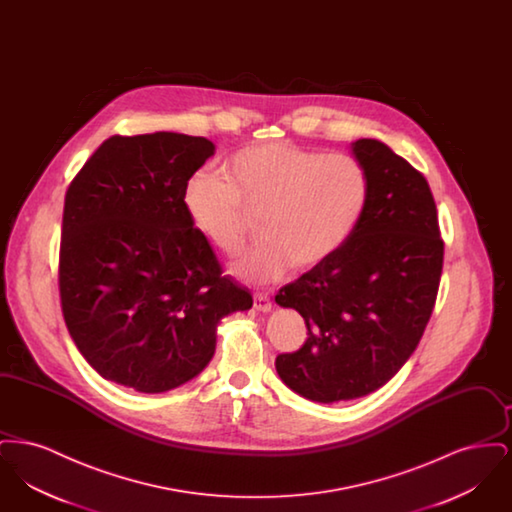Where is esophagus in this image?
I'll use <instances>...</instances> for the list:
<instances>
[{"label":"esophagus","mask_w":512,"mask_h":512,"mask_svg":"<svg viewBox=\"0 0 512 512\" xmlns=\"http://www.w3.org/2000/svg\"><path fill=\"white\" fill-rule=\"evenodd\" d=\"M253 307L261 313H268L272 309V301H270L267 293H255L253 295Z\"/></svg>","instance_id":"esophagus-1"}]
</instances>
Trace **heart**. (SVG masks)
I'll list each match as a JSON object with an SVG mask.
<instances>
[{
	"mask_svg": "<svg viewBox=\"0 0 512 512\" xmlns=\"http://www.w3.org/2000/svg\"><path fill=\"white\" fill-rule=\"evenodd\" d=\"M222 172L195 171L182 205L195 230L224 255L244 249L251 215H261L265 240L232 265L234 276L249 284H270L292 265L307 270L332 259L370 199V178L357 157L284 140L234 151Z\"/></svg>",
	"mask_w": 512,
	"mask_h": 512,
	"instance_id": "b5f03b06",
	"label": "heart"
}]
</instances>
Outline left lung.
Wrapping results in <instances>:
<instances>
[{
	"instance_id": "8db88e82",
	"label": "left lung",
	"mask_w": 512,
	"mask_h": 512,
	"mask_svg": "<svg viewBox=\"0 0 512 512\" xmlns=\"http://www.w3.org/2000/svg\"><path fill=\"white\" fill-rule=\"evenodd\" d=\"M351 149L370 178L365 217L332 259L276 295L309 330L299 351L276 357V372L318 403L357 399L390 382L424 334L443 267L426 178L378 140Z\"/></svg>"
}]
</instances>
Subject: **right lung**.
Masks as SVG:
<instances>
[{"label": "right lung", "instance_id": "obj_1", "mask_svg": "<svg viewBox=\"0 0 512 512\" xmlns=\"http://www.w3.org/2000/svg\"><path fill=\"white\" fill-rule=\"evenodd\" d=\"M213 153L207 138L176 132L111 136L67 190L61 309L105 380L140 393L186 384L213 359L220 318L253 305L182 205Z\"/></svg>", "mask_w": 512, "mask_h": 512}]
</instances>
